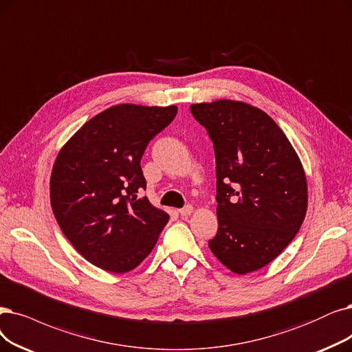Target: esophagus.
I'll use <instances>...</instances> for the list:
<instances>
[{
  "label": "esophagus",
  "instance_id": "esophagus-1",
  "mask_svg": "<svg viewBox=\"0 0 352 352\" xmlns=\"http://www.w3.org/2000/svg\"><path fill=\"white\" fill-rule=\"evenodd\" d=\"M192 212H193V206H192V205H185L184 208L179 209V214H180L182 217H188V215H190Z\"/></svg>",
  "mask_w": 352,
  "mask_h": 352
}]
</instances>
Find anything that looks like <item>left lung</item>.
<instances>
[{
  "label": "left lung",
  "instance_id": "obj_1",
  "mask_svg": "<svg viewBox=\"0 0 352 352\" xmlns=\"http://www.w3.org/2000/svg\"><path fill=\"white\" fill-rule=\"evenodd\" d=\"M212 140L218 232L209 248L236 274L272 263L300 230L307 209L302 163L264 111L219 100L190 105Z\"/></svg>",
  "mask_w": 352,
  "mask_h": 352
}]
</instances>
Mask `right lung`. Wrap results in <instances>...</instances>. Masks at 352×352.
I'll use <instances>...</instances> for the list:
<instances>
[{"label":"right lung","instance_id":"1","mask_svg":"<svg viewBox=\"0 0 352 352\" xmlns=\"http://www.w3.org/2000/svg\"><path fill=\"white\" fill-rule=\"evenodd\" d=\"M177 107L121 104L91 118L62 147L50 177V204L79 254L111 273H127L156 245L168 215L148 199L142 160Z\"/></svg>","mask_w":352,"mask_h":352}]
</instances>
